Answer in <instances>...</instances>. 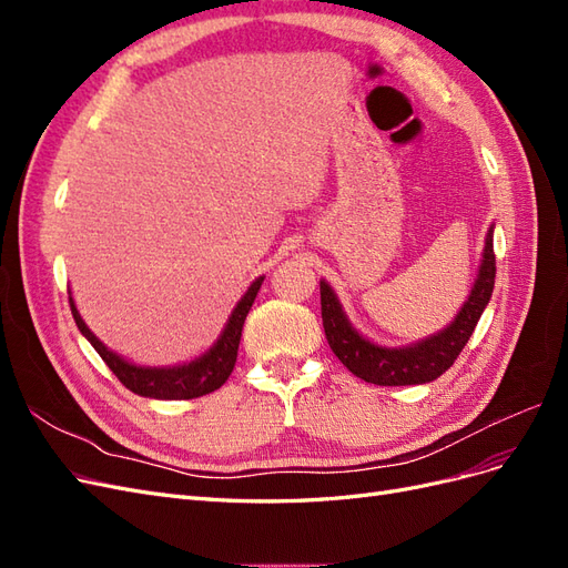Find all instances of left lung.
Returning <instances> with one entry per match:
<instances>
[{
  "instance_id": "1",
  "label": "left lung",
  "mask_w": 568,
  "mask_h": 568,
  "mask_svg": "<svg viewBox=\"0 0 568 568\" xmlns=\"http://www.w3.org/2000/svg\"><path fill=\"white\" fill-rule=\"evenodd\" d=\"M495 286V253H493V227L486 234L484 261L478 267V277L471 286L469 298L459 307L457 317L443 332L422 338L412 346L386 348L376 346L369 338L355 332L346 313L334 294V288L324 280L320 282L322 298V324L334 355L355 376L376 386H412L428 384L450 369L462 348L467 346L476 324L484 315Z\"/></svg>"
}]
</instances>
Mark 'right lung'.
<instances>
[{
  "label": "right lung",
  "instance_id": "add662e5",
  "mask_svg": "<svg viewBox=\"0 0 568 568\" xmlns=\"http://www.w3.org/2000/svg\"><path fill=\"white\" fill-rule=\"evenodd\" d=\"M263 280L265 277H257L248 286V291L242 296V301L236 303V307H234L227 324H225V329H222V334L217 336L213 346L205 351L203 355L194 357L192 363L175 365V367H142V365L128 363L125 357H120L118 353L109 351L104 343H101L90 332V326L84 324V320L78 313L73 296H68V301H71L73 320L78 324L80 334L92 343L94 351L109 365V369L118 376L120 384H123L125 388H130L136 395H144V398L192 400V398H199V395L217 390L222 384L230 379V374H232L234 363H236L239 341H242L244 320L251 311L257 291H261Z\"/></svg>",
  "mask_w": 568,
  "mask_h": 568
}]
</instances>
